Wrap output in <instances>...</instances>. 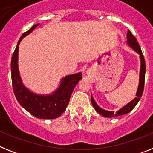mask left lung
<instances>
[{
	"mask_svg": "<svg viewBox=\"0 0 153 153\" xmlns=\"http://www.w3.org/2000/svg\"><path fill=\"white\" fill-rule=\"evenodd\" d=\"M128 46L132 48V50H134L138 54L140 55V80H139V86H138L137 91H136V97H135L132 101L127 103L124 106H123L120 109H119L118 111L114 113V111H108L106 109H102L101 107L98 106V104L94 100L93 96L91 95V102L93 104V106L94 107L95 110L98 112L100 114H101L102 117H107V118H111V117H119V116H122V115L126 114V113H129L132 111L133 108L136 106V104L138 102L140 101V98L143 96V90H144V83H145V74H146V63H145V59L142 53L141 48L137 42V40L136 39L133 35L132 34L130 31L128 30L127 33V41H126Z\"/></svg>",
	"mask_w": 153,
	"mask_h": 153,
	"instance_id": "1",
	"label": "left lung"
}]
</instances>
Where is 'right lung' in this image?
Instances as JSON below:
<instances>
[{"label": "right lung", "mask_w": 153, "mask_h": 153, "mask_svg": "<svg viewBox=\"0 0 153 153\" xmlns=\"http://www.w3.org/2000/svg\"><path fill=\"white\" fill-rule=\"evenodd\" d=\"M40 25H33L28 31L23 33L18 40L11 59V79L13 93L17 100L22 107L38 119H56L66 110L75 86L82 79V74L66 76L60 80V86L51 94H38L33 93L24 86L18 68L19 44L24 37L27 36Z\"/></svg>", "instance_id": "add662e5"}]
</instances>
